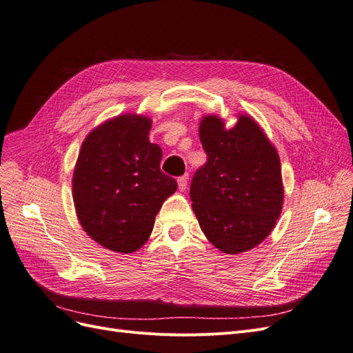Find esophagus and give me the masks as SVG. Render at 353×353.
<instances>
[{"mask_svg":"<svg viewBox=\"0 0 353 353\" xmlns=\"http://www.w3.org/2000/svg\"><path fill=\"white\" fill-rule=\"evenodd\" d=\"M187 184H188V175H182L178 178V188L179 191H185L187 190Z\"/></svg>","mask_w":353,"mask_h":353,"instance_id":"1","label":"esophagus"}]
</instances>
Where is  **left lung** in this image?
Segmentation results:
<instances>
[{"mask_svg":"<svg viewBox=\"0 0 353 353\" xmlns=\"http://www.w3.org/2000/svg\"><path fill=\"white\" fill-rule=\"evenodd\" d=\"M207 162L190 187L192 210L208 241L229 255L246 252L271 233L284 200L275 148L248 116L225 130L216 116L200 123Z\"/></svg>","mask_w":353,"mask_h":353,"instance_id":"1","label":"left lung"}]
</instances>
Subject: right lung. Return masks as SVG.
Segmentation results:
<instances>
[{"label": "right lung", "mask_w": 353, "mask_h": 353, "mask_svg": "<svg viewBox=\"0 0 353 353\" xmlns=\"http://www.w3.org/2000/svg\"><path fill=\"white\" fill-rule=\"evenodd\" d=\"M150 120L124 114L104 123L82 143L72 188L83 230L121 253L142 248L176 181L161 171L162 149L149 142Z\"/></svg>", "instance_id": "add662e5"}]
</instances>
